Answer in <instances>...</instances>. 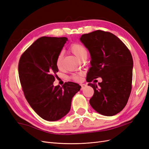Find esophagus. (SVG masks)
Returning <instances> with one entry per match:
<instances>
[{
    "label": "esophagus",
    "mask_w": 149,
    "mask_h": 149,
    "mask_svg": "<svg viewBox=\"0 0 149 149\" xmlns=\"http://www.w3.org/2000/svg\"><path fill=\"white\" fill-rule=\"evenodd\" d=\"M81 90H83L86 88L87 85L85 84H81Z\"/></svg>",
    "instance_id": "1"
}]
</instances>
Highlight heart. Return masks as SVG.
Segmentation results:
<instances>
[{
  "instance_id": "1",
  "label": "heart",
  "mask_w": 149,
  "mask_h": 149,
  "mask_svg": "<svg viewBox=\"0 0 149 149\" xmlns=\"http://www.w3.org/2000/svg\"><path fill=\"white\" fill-rule=\"evenodd\" d=\"M70 50H71V52L81 60L86 59L87 57H88V50H87V49L85 48L84 45H83L81 44H78V43L72 44L70 45ZM63 58V54L62 52H61L58 54L57 60H56V65H57V66L58 68H60L61 67V66H62ZM82 74H83L82 73H78V74H73L71 76V78L73 80L78 81L79 80L80 77Z\"/></svg>"
}]
</instances>
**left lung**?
I'll use <instances>...</instances> for the list:
<instances>
[{
	"label": "left lung",
	"instance_id": "left-lung-1",
	"mask_svg": "<svg viewBox=\"0 0 149 149\" xmlns=\"http://www.w3.org/2000/svg\"><path fill=\"white\" fill-rule=\"evenodd\" d=\"M80 40L91 57L86 78L94 91L89 100L91 107L104 116L118 113L126 106L132 89L133 60L130 50L115 35L101 30L83 34ZM99 77L102 81L98 85L91 83Z\"/></svg>",
	"mask_w": 149,
	"mask_h": 149
}]
</instances>
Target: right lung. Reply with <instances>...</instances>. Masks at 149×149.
<instances>
[{"mask_svg": "<svg viewBox=\"0 0 149 149\" xmlns=\"http://www.w3.org/2000/svg\"><path fill=\"white\" fill-rule=\"evenodd\" d=\"M68 38L41 37L26 50L18 63V74L26 99L42 119L57 121L69 112L71 100L81 86L68 82L54 86L58 54Z\"/></svg>", "mask_w": 149, "mask_h": 149, "instance_id": "obj_1", "label": "right lung"}]
</instances>
